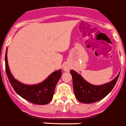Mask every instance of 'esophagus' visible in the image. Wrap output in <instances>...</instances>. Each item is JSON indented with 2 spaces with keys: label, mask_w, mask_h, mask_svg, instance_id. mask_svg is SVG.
<instances>
[{
  "label": "esophagus",
  "mask_w": 126,
  "mask_h": 126,
  "mask_svg": "<svg viewBox=\"0 0 126 126\" xmlns=\"http://www.w3.org/2000/svg\"><path fill=\"white\" fill-rule=\"evenodd\" d=\"M63 70L64 71H68L70 70V67L68 64H65L64 66H63Z\"/></svg>",
  "instance_id": "1"
}]
</instances>
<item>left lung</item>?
<instances>
[{
    "mask_svg": "<svg viewBox=\"0 0 126 126\" xmlns=\"http://www.w3.org/2000/svg\"><path fill=\"white\" fill-rule=\"evenodd\" d=\"M72 77L73 89L78 101L84 103H92L103 99L113 89L120 73L111 81L101 85H93L86 81L81 75L73 70H70Z\"/></svg>",
    "mask_w": 126,
    "mask_h": 126,
    "instance_id": "8db88e82",
    "label": "left lung"
}]
</instances>
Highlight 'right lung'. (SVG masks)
Here are the masks:
<instances>
[{"instance_id": "1", "label": "right lung", "mask_w": 126, "mask_h": 126, "mask_svg": "<svg viewBox=\"0 0 126 126\" xmlns=\"http://www.w3.org/2000/svg\"><path fill=\"white\" fill-rule=\"evenodd\" d=\"M5 69L9 80L15 92L27 101L33 104L46 105L53 98L56 85L62 75V70H56L46 79L36 84H25L19 82L12 75L7 60V49L5 54Z\"/></svg>"}]
</instances>
